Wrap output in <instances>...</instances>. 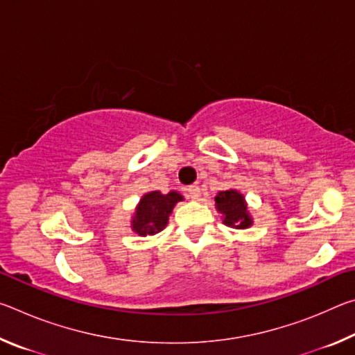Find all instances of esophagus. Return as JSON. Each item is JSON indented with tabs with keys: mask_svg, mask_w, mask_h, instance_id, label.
<instances>
[{
	"mask_svg": "<svg viewBox=\"0 0 355 355\" xmlns=\"http://www.w3.org/2000/svg\"><path fill=\"white\" fill-rule=\"evenodd\" d=\"M186 194H188L189 199L197 200V199H199V197H200V188H199V186L192 184V186H189L188 189H186Z\"/></svg>",
	"mask_w": 355,
	"mask_h": 355,
	"instance_id": "1",
	"label": "esophagus"
}]
</instances>
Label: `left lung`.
<instances>
[{"label":"left lung","mask_w":355,"mask_h":355,"mask_svg":"<svg viewBox=\"0 0 355 355\" xmlns=\"http://www.w3.org/2000/svg\"><path fill=\"white\" fill-rule=\"evenodd\" d=\"M216 208L224 218V224L235 228H248L252 225V219L249 218L248 205H245L244 197L235 189L220 191L216 196Z\"/></svg>","instance_id":"1"}]
</instances>
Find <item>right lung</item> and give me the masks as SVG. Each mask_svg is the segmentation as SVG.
Masks as SVG:
<instances>
[{"mask_svg": "<svg viewBox=\"0 0 355 355\" xmlns=\"http://www.w3.org/2000/svg\"><path fill=\"white\" fill-rule=\"evenodd\" d=\"M180 200H183V197L175 191L169 194H161L159 191L148 192L142 197L139 207L136 209L133 230L142 236L161 232L169 220L173 207Z\"/></svg>", "mask_w": 355, "mask_h": 355, "instance_id": "obj_1", "label": "right lung"}]
</instances>
